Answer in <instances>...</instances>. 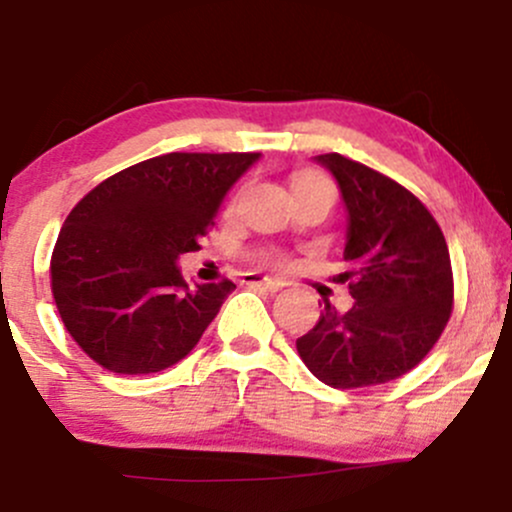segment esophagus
<instances>
[{
  "label": "esophagus",
  "mask_w": 512,
  "mask_h": 512,
  "mask_svg": "<svg viewBox=\"0 0 512 512\" xmlns=\"http://www.w3.org/2000/svg\"><path fill=\"white\" fill-rule=\"evenodd\" d=\"M243 284L248 286V289H260V291H272V293L281 289L279 281H272V279H267V276H260V274H245Z\"/></svg>",
  "instance_id": "obj_1"
}]
</instances>
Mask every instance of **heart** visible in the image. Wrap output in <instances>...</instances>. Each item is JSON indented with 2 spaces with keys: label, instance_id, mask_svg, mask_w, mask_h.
Masks as SVG:
<instances>
[{
  "label": "heart",
  "instance_id": "1",
  "mask_svg": "<svg viewBox=\"0 0 512 512\" xmlns=\"http://www.w3.org/2000/svg\"><path fill=\"white\" fill-rule=\"evenodd\" d=\"M293 195L296 197L327 195V197H332V202H334V185L320 173H301L296 180H293ZM236 204H238V195H233L231 202H228V209H236ZM272 262L284 264L286 260L284 257H274Z\"/></svg>",
  "mask_w": 512,
  "mask_h": 512
}]
</instances>
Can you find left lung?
<instances>
[{
  "label": "left lung",
  "mask_w": 512,
  "mask_h": 512,
  "mask_svg": "<svg viewBox=\"0 0 512 512\" xmlns=\"http://www.w3.org/2000/svg\"><path fill=\"white\" fill-rule=\"evenodd\" d=\"M337 178L349 211L339 274L354 305L330 301L296 349L310 373L337 390L390 383L419 366L455 301L450 252L431 211L378 170L342 154L315 156Z\"/></svg>",
  "instance_id": "1"
}]
</instances>
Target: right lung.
Masks as SVG:
<instances>
[{
    "label": "right lung",
    "mask_w": 512,
    "mask_h": 512,
    "mask_svg": "<svg viewBox=\"0 0 512 512\" xmlns=\"http://www.w3.org/2000/svg\"><path fill=\"white\" fill-rule=\"evenodd\" d=\"M260 154H163L93 187L50 260L60 317L110 373L166 370L195 349L236 284L190 289L178 257L199 250L233 182Z\"/></svg>",
    "instance_id": "add662e5"
}]
</instances>
